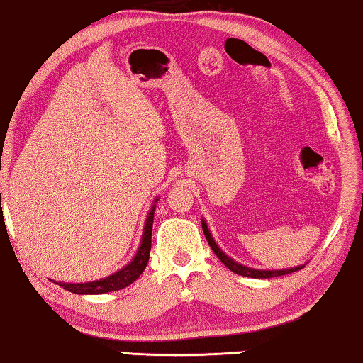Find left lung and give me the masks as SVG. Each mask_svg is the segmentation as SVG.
<instances>
[{"label":"left lung","mask_w":363,"mask_h":363,"mask_svg":"<svg viewBox=\"0 0 363 363\" xmlns=\"http://www.w3.org/2000/svg\"><path fill=\"white\" fill-rule=\"evenodd\" d=\"M203 233H204V238H206V240H208L209 247H211L214 254L218 255V259L223 262V264L228 267L230 272L238 273V275L249 277V278H272V277L288 275V273L298 272V270H301L303 267H304V265H301V267H295V269H286V270H255V269H249V267H244V265L238 264V262H234L233 259H229V257L225 255L224 252L219 249V247L216 245V242H214V239L211 238V234H209L208 225H206V223H204V220H203Z\"/></svg>","instance_id":"1"}]
</instances>
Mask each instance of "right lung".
Segmentation results:
<instances>
[{
	"instance_id": "right-lung-1",
	"label": "right lung",
	"mask_w": 363,
	"mask_h": 363,
	"mask_svg": "<svg viewBox=\"0 0 363 363\" xmlns=\"http://www.w3.org/2000/svg\"><path fill=\"white\" fill-rule=\"evenodd\" d=\"M154 209L149 213L145 220V228L143 234V242L135 254L134 260L129 265H125L123 270L109 275L103 280L91 281V283H59V286L64 288L67 291L77 293V295H103V293L123 290V288L129 286L140 277V273L145 270L147 262L150 257V247H152V223H154Z\"/></svg>"
}]
</instances>
